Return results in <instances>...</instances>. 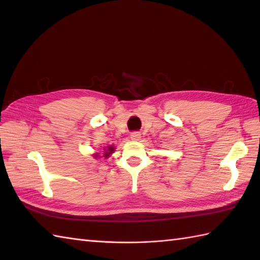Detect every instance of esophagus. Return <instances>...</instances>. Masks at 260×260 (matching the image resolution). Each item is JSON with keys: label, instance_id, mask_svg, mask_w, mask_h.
Returning <instances> with one entry per match:
<instances>
[{"label": "esophagus", "instance_id": "1", "mask_svg": "<svg viewBox=\"0 0 260 260\" xmlns=\"http://www.w3.org/2000/svg\"><path fill=\"white\" fill-rule=\"evenodd\" d=\"M130 138H131V140H134V141H139L141 136L139 132H132V134L130 135Z\"/></svg>", "mask_w": 260, "mask_h": 260}]
</instances>
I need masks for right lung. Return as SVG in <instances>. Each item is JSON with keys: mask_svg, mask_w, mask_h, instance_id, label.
I'll return each instance as SVG.
<instances>
[{"mask_svg": "<svg viewBox=\"0 0 260 260\" xmlns=\"http://www.w3.org/2000/svg\"><path fill=\"white\" fill-rule=\"evenodd\" d=\"M104 151L103 152H95V153H93V157L95 158V159H100V158H102V157H104V158H109L111 155H112V153L114 152V150H115V148H114V146H108L107 148H104L103 149Z\"/></svg>", "mask_w": 260, "mask_h": 260, "instance_id": "right-lung-1", "label": "right lung"}]
</instances>
